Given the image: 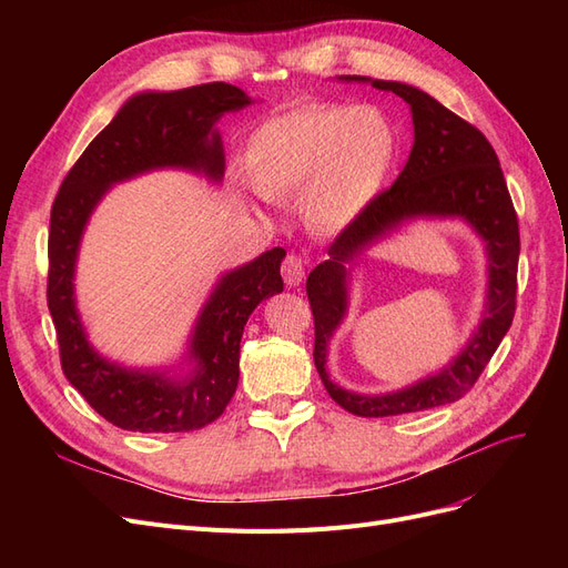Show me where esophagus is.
<instances>
[{"mask_svg":"<svg viewBox=\"0 0 568 568\" xmlns=\"http://www.w3.org/2000/svg\"><path fill=\"white\" fill-rule=\"evenodd\" d=\"M282 277L288 286H298L305 280V261L298 253H288L282 263Z\"/></svg>","mask_w":568,"mask_h":568,"instance_id":"1","label":"esophagus"}]
</instances>
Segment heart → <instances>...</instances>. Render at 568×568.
I'll list each match as a JSON object with an SVG mask.
<instances>
[{"mask_svg":"<svg viewBox=\"0 0 568 568\" xmlns=\"http://www.w3.org/2000/svg\"><path fill=\"white\" fill-rule=\"evenodd\" d=\"M398 146L382 109L311 104L265 120L248 140L246 168L265 199L303 192L307 222L341 232L384 192Z\"/></svg>","mask_w":568,"mask_h":568,"instance_id":"obj_1","label":"heart"}]
</instances>
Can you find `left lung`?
Masks as SVG:
<instances>
[{
  "instance_id": "obj_1",
  "label": "left lung",
  "mask_w": 568,
  "mask_h": 568,
  "mask_svg": "<svg viewBox=\"0 0 568 568\" xmlns=\"http://www.w3.org/2000/svg\"><path fill=\"white\" fill-rule=\"evenodd\" d=\"M341 80L372 82L405 99L415 123L409 159L386 192L329 246V261L307 274V301L315 317V367L326 393L351 415L393 417L459 400L509 332L517 311L519 220L495 149L467 120L445 109L440 101L405 82L346 75ZM415 216H462L487 242L489 296L477 334L465 351L438 375L403 392L363 396L336 387L325 374V346L347 310L348 262L374 241Z\"/></svg>"
}]
</instances>
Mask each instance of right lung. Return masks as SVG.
<instances>
[{"label": "right lung", "instance_id": "add662e5", "mask_svg": "<svg viewBox=\"0 0 568 568\" xmlns=\"http://www.w3.org/2000/svg\"><path fill=\"white\" fill-rule=\"evenodd\" d=\"M251 104L234 84L209 82L178 92L132 97L68 170L49 220L47 305L57 326L61 367L101 417L125 432L178 434L215 422L239 384V343L257 303L284 288V248L227 272L196 320L184 379L165 372L125 369L101 357L75 307V261L84 225L111 184L159 168H184L211 180L225 175L215 123Z\"/></svg>", "mask_w": 568, "mask_h": 568}]
</instances>
